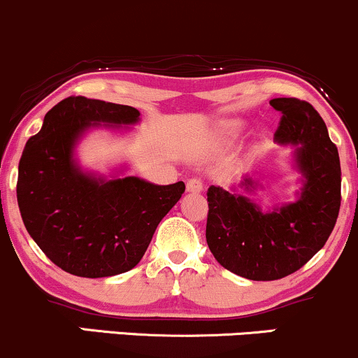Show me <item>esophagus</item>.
Segmentation results:
<instances>
[{
	"label": "esophagus",
	"mask_w": 358,
	"mask_h": 358,
	"mask_svg": "<svg viewBox=\"0 0 358 358\" xmlns=\"http://www.w3.org/2000/svg\"><path fill=\"white\" fill-rule=\"evenodd\" d=\"M186 187H187V192H203V189H204L203 180L197 179V178L189 179Z\"/></svg>",
	"instance_id": "esophagus-1"
}]
</instances>
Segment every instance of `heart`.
<instances>
[{"instance_id":"b5f03b06","label":"heart","mask_w":358,"mask_h":358,"mask_svg":"<svg viewBox=\"0 0 358 358\" xmlns=\"http://www.w3.org/2000/svg\"><path fill=\"white\" fill-rule=\"evenodd\" d=\"M243 129H245V122L239 120V119L221 120L220 124L216 125V132H214V137H216L217 142H222V144H229V142L236 141V138L241 136Z\"/></svg>"}]
</instances>
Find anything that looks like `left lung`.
<instances>
[{
	"label": "left lung",
	"instance_id": "obj_1",
	"mask_svg": "<svg viewBox=\"0 0 358 358\" xmlns=\"http://www.w3.org/2000/svg\"><path fill=\"white\" fill-rule=\"evenodd\" d=\"M283 113L275 141L296 147L293 167L301 174V187L293 203L263 211L253 199L239 195L263 189L258 178L245 176L226 191H208L206 241L216 262L234 275L255 281L280 280L312 259L334 231L340 209L338 150L330 141L323 119L305 100L273 99Z\"/></svg>",
	"mask_w": 358,
	"mask_h": 358
}]
</instances>
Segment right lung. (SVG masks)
I'll use <instances>...</instances> for the list:
<instances>
[{
  "label": "right lung",
  "instance_id": "right-lung-1",
  "mask_svg": "<svg viewBox=\"0 0 358 358\" xmlns=\"http://www.w3.org/2000/svg\"><path fill=\"white\" fill-rule=\"evenodd\" d=\"M138 120L141 112L129 105L69 96L24 145L16 184L24 228L70 275L103 278L132 270L186 189L182 180L157 186L120 176L122 169L110 178L82 169L75 149L87 132L127 130Z\"/></svg>",
  "mask_w": 358,
  "mask_h": 358
}]
</instances>
